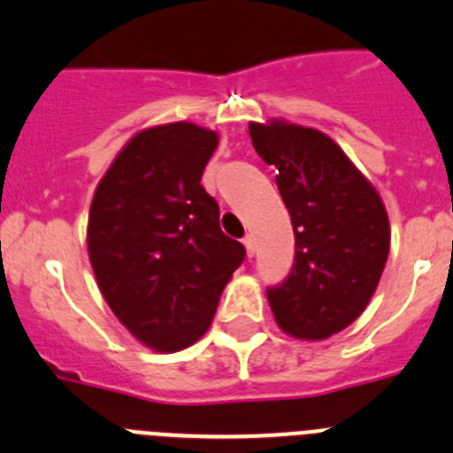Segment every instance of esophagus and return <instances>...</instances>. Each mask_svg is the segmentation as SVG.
<instances>
[{
  "label": "esophagus",
  "instance_id": "obj_1",
  "mask_svg": "<svg viewBox=\"0 0 453 453\" xmlns=\"http://www.w3.org/2000/svg\"><path fill=\"white\" fill-rule=\"evenodd\" d=\"M243 246H246V252H248V257H252V255H255V250H257V242H255V236H252V234H246V239H243Z\"/></svg>",
  "mask_w": 453,
  "mask_h": 453
}]
</instances>
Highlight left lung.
I'll return each mask as SVG.
<instances>
[{
  "mask_svg": "<svg viewBox=\"0 0 453 453\" xmlns=\"http://www.w3.org/2000/svg\"><path fill=\"white\" fill-rule=\"evenodd\" d=\"M250 140L275 166L277 189L291 214L296 264L268 304L284 334L325 341L352 325L384 273L390 223L372 182L325 133L271 119L250 121Z\"/></svg>",
  "mask_w": 453,
  "mask_h": 453,
  "instance_id": "left-lung-1",
  "label": "left lung"
}]
</instances>
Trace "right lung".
Instances as JSON below:
<instances>
[{"mask_svg": "<svg viewBox=\"0 0 453 453\" xmlns=\"http://www.w3.org/2000/svg\"><path fill=\"white\" fill-rule=\"evenodd\" d=\"M219 135L191 124L130 137L96 185L88 255L119 323L146 348L178 352L207 332L246 250L219 226L201 176Z\"/></svg>", "mask_w": 453, "mask_h": 453, "instance_id": "obj_1", "label": "right lung"}]
</instances>
